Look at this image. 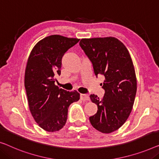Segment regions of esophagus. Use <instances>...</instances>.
Listing matches in <instances>:
<instances>
[{
    "instance_id": "esophagus-1",
    "label": "esophagus",
    "mask_w": 159,
    "mask_h": 159,
    "mask_svg": "<svg viewBox=\"0 0 159 159\" xmlns=\"http://www.w3.org/2000/svg\"><path fill=\"white\" fill-rule=\"evenodd\" d=\"M80 98H81V100L83 101H87L89 100V95H87V94H81V95H80Z\"/></svg>"
}]
</instances>
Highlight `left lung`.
Returning <instances> with one entry per match:
<instances>
[{"label":"left lung","instance_id":"8db88e82","mask_svg":"<svg viewBox=\"0 0 159 159\" xmlns=\"http://www.w3.org/2000/svg\"><path fill=\"white\" fill-rule=\"evenodd\" d=\"M80 47L93 64L98 77H105L102 98H89L98 105V112L89 117L91 125L102 133L117 130L125 123L133 109L137 89L134 65L129 52L118 39H82Z\"/></svg>","mask_w":159,"mask_h":159}]
</instances>
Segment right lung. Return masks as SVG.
I'll use <instances>...</instances> for the list:
<instances>
[{
	"instance_id": "right-lung-1",
	"label": "right lung",
	"mask_w": 159,
	"mask_h": 159,
	"mask_svg": "<svg viewBox=\"0 0 159 159\" xmlns=\"http://www.w3.org/2000/svg\"><path fill=\"white\" fill-rule=\"evenodd\" d=\"M79 41L51 35L36 43L29 54L24 78L29 110L38 125L48 132L65 125L69 106L80 100L77 91H66L55 84L64 53Z\"/></svg>"
}]
</instances>
